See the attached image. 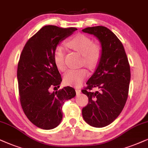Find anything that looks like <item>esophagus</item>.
<instances>
[{"label": "esophagus", "instance_id": "esophagus-1", "mask_svg": "<svg viewBox=\"0 0 148 148\" xmlns=\"http://www.w3.org/2000/svg\"><path fill=\"white\" fill-rule=\"evenodd\" d=\"M76 92L77 94H80V93H81V90H80V88H78V87L76 88Z\"/></svg>", "mask_w": 148, "mask_h": 148}]
</instances>
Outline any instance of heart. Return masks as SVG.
Listing matches in <instances>:
<instances>
[{
  "label": "heart",
  "mask_w": 148,
  "mask_h": 148,
  "mask_svg": "<svg viewBox=\"0 0 148 148\" xmlns=\"http://www.w3.org/2000/svg\"><path fill=\"white\" fill-rule=\"evenodd\" d=\"M68 47L83 55V63L90 68H94L98 65L101 57V49L97 45L93 44L92 40L83 34H78L66 44ZM65 49L63 46H58L54 52V59L57 68L61 72L66 70L65 63ZM88 75L85 68L72 70L65 74L63 80L68 85L78 86Z\"/></svg>",
  "instance_id": "1"
}]
</instances>
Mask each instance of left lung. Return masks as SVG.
<instances>
[{"label":"left lung","mask_w":148,"mask_h":148,"mask_svg":"<svg viewBox=\"0 0 148 148\" xmlns=\"http://www.w3.org/2000/svg\"><path fill=\"white\" fill-rule=\"evenodd\" d=\"M83 32L94 35L101 44V57L96 71L82 90L89 103L82 110L84 120L102 128L118 117L126 104L130 81V69L123 44L105 27H87ZM93 87L99 92H91Z\"/></svg>","instance_id":"left-lung-1"}]
</instances>
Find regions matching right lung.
<instances>
[{"mask_svg": "<svg viewBox=\"0 0 148 148\" xmlns=\"http://www.w3.org/2000/svg\"><path fill=\"white\" fill-rule=\"evenodd\" d=\"M77 29L47 25L30 38L22 50L17 78L22 109L27 118L44 130L58 126L62 120V106L75 97L71 87L50 92L59 87L62 79L54 59L55 48Z\"/></svg>", "mask_w": 148, "mask_h": 148, "instance_id": "1", "label": "right lung"}]
</instances>
